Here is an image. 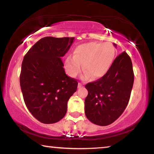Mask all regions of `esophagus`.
Wrapping results in <instances>:
<instances>
[{"instance_id":"esophagus-1","label":"esophagus","mask_w":154,"mask_h":154,"mask_svg":"<svg viewBox=\"0 0 154 154\" xmlns=\"http://www.w3.org/2000/svg\"><path fill=\"white\" fill-rule=\"evenodd\" d=\"M82 86H83V84H81V83L78 84V88H81V87H82Z\"/></svg>"}]
</instances>
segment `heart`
Returning <instances> with one entry per match:
<instances>
[{
    "label": "heart",
    "mask_w": 154,
    "mask_h": 154,
    "mask_svg": "<svg viewBox=\"0 0 154 154\" xmlns=\"http://www.w3.org/2000/svg\"><path fill=\"white\" fill-rule=\"evenodd\" d=\"M115 56V49L110 42H91L78 45L65 61L66 72L74 77L79 74L83 64L84 78L103 77L109 70Z\"/></svg>",
    "instance_id": "1"
}]
</instances>
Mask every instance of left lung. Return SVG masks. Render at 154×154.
Instances as JSON below:
<instances>
[{
	"mask_svg": "<svg viewBox=\"0 0 154 154\" xmlns=\"http://www.w3.org/2000/svg\"><path fill=\"white\" fill-rule=\"evenodd\" d=\"M133 82L131 59L123 51L115 58L103 77L85 86L88 90L84 102L88 119L102 126L115 121L128 103Z\"/></svg>",
	"mask_w": 154,
	"mask_h": 154,
	"instance_id": "obj_1",
	"label": "left lung"
}]
</instances>
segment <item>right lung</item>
<instances>
[{
	"mask_svg": "<svg viewBox=\"0 0 154 154\" xmlns=\"http://www.w3.org/2000/svg\"><path fill=\"white\" fill-rule=\"evenodd\" d=\"M74 39L45 37L23 57L20 74L23 98L29 112L41 123L49 124L62 119L68 100L77 91V81L66 74L60 58Z\"/></svg>",
	"mask_w": 154,
	"mask_h": 154,
	"instance_id": "add662e5",
	"label": "right lung"
}]
</instances>
